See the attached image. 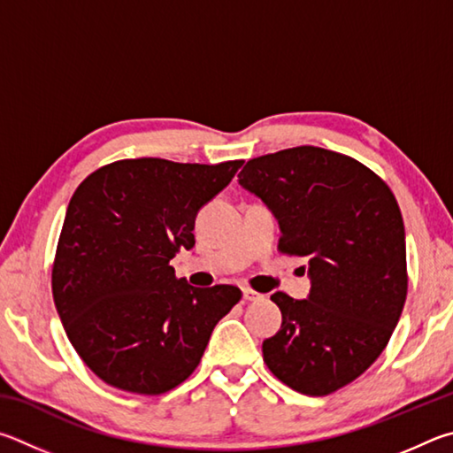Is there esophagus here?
Returning <instances> with one entry per match:
<instances>
[{"label":"esophagus","mask_w":453,"mask_h":453,"mask_svg":"<svg viewBox=\"0 0 453 453\" xmlns=\"http://www.w3.org/2000/svg\"><path fill=\"white\" fill-rule=\"evenodd\" d=\"M242 296H244V300H247V303H255V300L263 298V295H258V292L252 290V288H242Z\"/></svg>","instance_id":"1"}]
</instances>
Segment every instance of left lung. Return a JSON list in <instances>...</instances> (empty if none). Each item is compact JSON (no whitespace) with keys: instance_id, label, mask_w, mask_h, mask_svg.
Segmentation results:
<instances>
[{"instance_id":"8db88e82","label":"left lung","mask_w":453,"mask_h":453,"mask_svg":"<svg viewBox=\"0 0 453 453\" xmlns=\"http://www.w3.org/2000/svg\"><path fill=\"white\" fill-rule=\"evenodd\" d=\"M239 182L274 212L279 250L304 257L312 280L306 300L271 296L282 326L263 342V358L292 390L328 395L376 362L403 311L398 201L366 165L312 145L250 158Z\"/></svg>"}]
</instances>
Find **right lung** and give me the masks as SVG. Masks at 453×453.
Returning <instances> with one entry per match:
<instances>
[{
	"mask_svg": "<svg viewBox=\"0 0 453 453\" xmlns=\"http://www.w3.org/2000/svg\"><path fill=\"white\" fill-rule=\"evenodd\" d=\"M242 161L123 158L71 196L51 290L75 352L103 382L158 395L193 374L217 322L242 298L233 284L195 288L171 258L195 247V219Z\"/></svg>",
	"mask_w": 453,
	"mask_h": 453,
	"instance_id": "add662e5",
	"label": "right lung"
}]
</instances>
